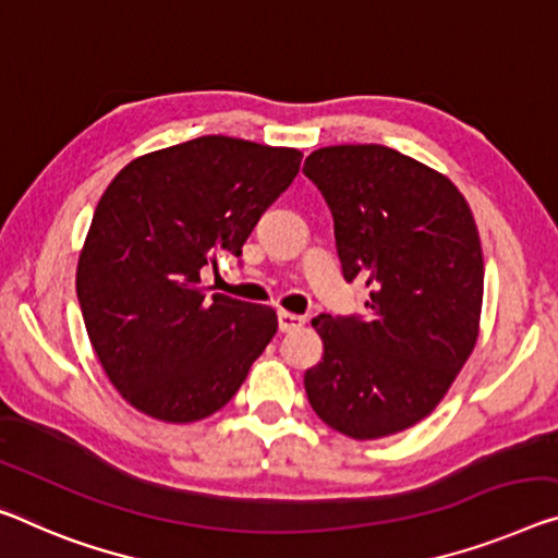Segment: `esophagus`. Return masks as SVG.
<instances>
[{"label": "esophagus", "instance_id": "esophagus-1", "mask_svg": "<svg viewBox=\"0 0 558 558\" xmlns=\"http://www.w3.org/2000/svg\"><path fill=\"white\" fill-rule=\"evenodd\" d=\"M299 327H304V316L291 314V312H279V329L281 331H294Z\"/></svg>", "mask_w": 558, "mask_h": 558}]
</instances>
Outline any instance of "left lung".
<instances>
[{
	"mask_svg": "<svg viewBox=\"0 0 558 558\" xmlns=\"http://www.w3.org/2000/svg\"><path fill=\"white\" fill-rule=\"evenodd\" d=\"M304 174L333 217L347 281L368 314L312 319L322 362L306 368L308 404L351 439H381L426 418L478 339L482 239L449 177L381 144L316 149Z\"/></svg>",
	"mask_w": 558,
	"mask_h": 558,
	"instance_id": "8db88e82",
	"label": "left lung"
}]
</instances>
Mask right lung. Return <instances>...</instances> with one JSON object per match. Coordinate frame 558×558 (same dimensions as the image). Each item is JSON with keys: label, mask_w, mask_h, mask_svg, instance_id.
<instances>
[{"label": "right lung", "mask_w": 558, "mask_h": 558, "mask_svg": "<svg viewBox=\"0 0 558 558\" xmlns=\"http://www.w3.org/2000/svg\"><path fill=\"white\" fill-rule=\"evenodd\" d=\"M304 154L199 136L132 159L94 209L76 296L101 368L126 404L169 424L211 416L277 333V312L207 294L202 269L239 256Z\"/></svg>", "instance_id": "1"}]
</instances>
